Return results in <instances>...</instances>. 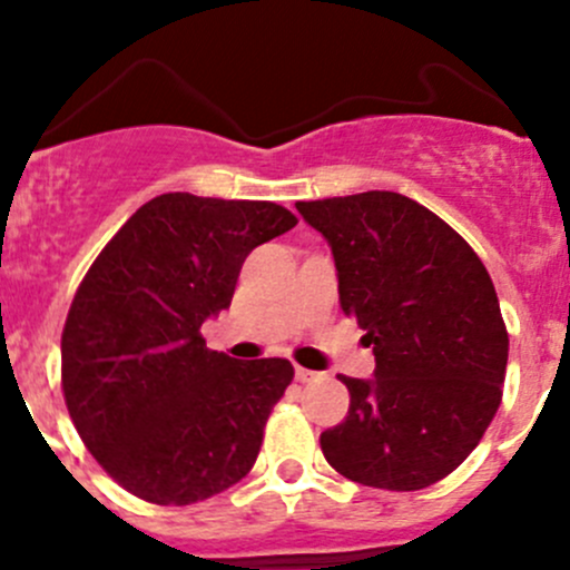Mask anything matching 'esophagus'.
I'll list each match as a JSON object with an SVG mask.
<instances>
[{"label": "esophagus", "mask_w": 570, "mask_h": 570, "mask_svg": "<svg viewBox=\"0 0 570 570\" xmlns=\"http://www.w3.org/2000/svg\"><path fill=\"white\" fill-rule=\"evenodd\" d=\"M295 377L301 383H312V381H317V372H312V370H303V366H295Z\"/></svg>", "instance_id": "1"}]
</instances>
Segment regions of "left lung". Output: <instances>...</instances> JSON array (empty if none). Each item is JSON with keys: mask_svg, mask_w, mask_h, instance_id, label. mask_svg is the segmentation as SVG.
<instances>
[{"mask_svg": "<svg viewBox=\"0 0 570 570\" xmlns=\"http://www.w3.org/2000/svg\"><path fill=\"white\" fill-rule=\"evenodd\" d=\"M295 206L325 237L344 314L375 353V375H342L350 411L320 435L322 455L370 488L419 491L444 480L502 402L508 331L485 264L400 193Z\"/></svg>", "mask_w": 570, "mask_h": 570, "instance_id": "1", "label": "left lung"}]
</instances>
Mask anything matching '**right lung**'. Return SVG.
<instances>
[{
  "mask_svg": "<svg viewBox=\"0 0 570 570\" xmlns=\"http://www.w3.org/2000/svg\"><path fill=\"white\" fill-rule=\"evenodd\" d=\"M297 223L269 200L165 193L99 253L62 331V394L77 433L118 485L193 504L253 469L295 370L206 347L245 256Z\"/></svg>",
  "mask_w": 570,
  "mask_h": 570,
  "instance_id": "right-lung-1",
  "label": "right lung"
}]
</instances>
